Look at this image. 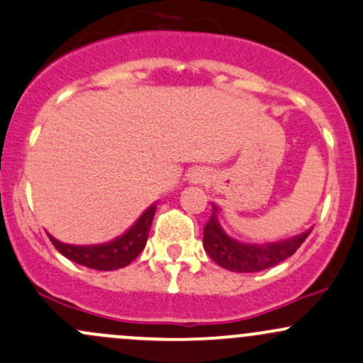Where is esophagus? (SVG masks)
<instances>
[{
    "label": "esophagus",
    "instance_id": "obj_1",
    "mask_svg": "<svg viewBox=\"0 0 363 363\" xmlns=\"http://www.w3.org/2000/svg\"><path fill=\"white\" fill-rule=\"evenodd\" d=\"M193 179H194V182L205 181V172L203 170H194L193 172Z\"/></svg>",
    "mask_w": 363,
    "mask_h": 363
}]
</instances>
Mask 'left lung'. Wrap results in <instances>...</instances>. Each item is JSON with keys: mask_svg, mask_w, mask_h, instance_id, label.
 Returning a JSON list of instances; mask_svg holds the SVG:
<instances>
[{"mask_svg": "<svg viewBox=\"0 0 363 363\" xmlns=\"http://www.w3.org/2000/svg\"><path fill=\"white\" fill-rule=\"evenodd\" d=\"M310 231L269 243H245L228 235L219 223V208L212 203L211 220L203 228V247L213 262L235 273H257L277 266L303 245Z\"/></svg>", "mask_w": 363, "mask_h": 363, "instance_id": "1", "label": "left lung"}]
</instances>
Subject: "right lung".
<instances>
[{
  "label": "right lung",
  "mask_w": 363,
  "mask_h": 363,
  "mask_svg": "<svg viewBox=\"0 0 363 363\" xmlns=\"http://www.w3.org/2000/svg\"><path fill=\"white\" fill-rule=\"evenodd\" d=\"M155 212L156 205H151L135 220L130 230L111 240V242L101 243V245H69V243L59 242L53 236H50V240L64 257L71 259L76 264L99 269V272H113V269H120L130 264L133 259L144 250Z\"/></svg>",
  "instance_id": "1"
}]
</instances>
